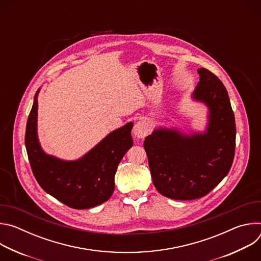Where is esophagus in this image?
<instances>
[{"label": "esophagus", "instance_id": "34e87169", "mask_svg": "<svg viewBox=\"0 0 261 261\" xmlns=\"http://www.w3.org/2000/svg\"><path fill=\"white\" fill-rule=\"evenodd\" d=\"M148 131H150V128H148V126L145 122H138L134 125L133 135L137 139H142L147 135Z\"/></svg>", "mask_w": 261, "mask_h": 261}]
</instances>
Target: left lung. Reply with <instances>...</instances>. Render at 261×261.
<instances>
[{
    "label": "left lung",
    "mask_w": 261,
    "mask_h": 261,
    "mask_svg": "<svg viewBox=\"0 0 261 261\" xmlns=\"http://www.w3.org/2000/svg\"><path fill=\"white\" fill-rule=\"evenodd\" d=\"M197 72L191 99L207 108L204 130L158 126L143 142L154 186L175 200L206 195L227 175L234 157L237 131L228 93L211 71Z\"/></svg>",
    "instance_id": "1"
}]
</instances>
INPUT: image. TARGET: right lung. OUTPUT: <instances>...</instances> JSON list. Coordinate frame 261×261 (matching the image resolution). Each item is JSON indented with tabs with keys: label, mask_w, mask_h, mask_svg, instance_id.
<instances>
[{
	"label": "right lung",
	"mask_w": 261,
	"mask_h": 261,
	"mask_svg": "<svg viewBox=\"0 0 261 261\" xmlns=\"http://www.w3.org/2000/svg\"><path fill=\"white\" fill-rule=\"evenodd\" d=\"M27 123L25 148L33 173L41 188L64 204L76 210L97 206L115 191V174L121 160L133 145L129 122L108 133L76 160H64L43 151L38 138V95Z\"/></svg>",
	"instance_id": "obj_1"
}]
</instances>
